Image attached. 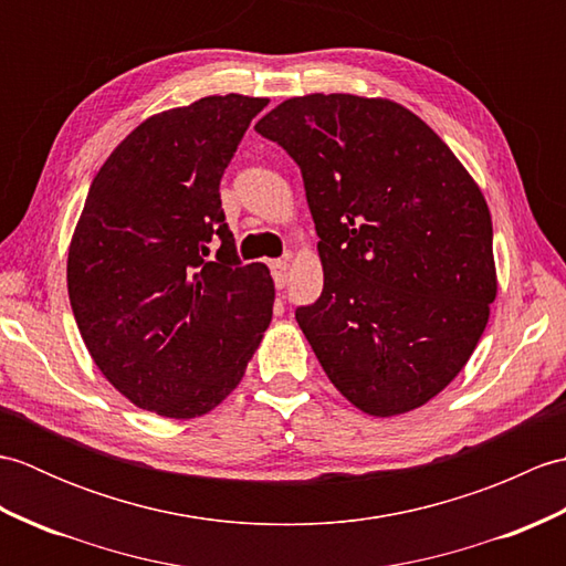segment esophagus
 Here are the masks:
<instances>
[{
  "label": "esophagus",
  "instance_id": "esophagus-1",
  "mask_svg": "<svg viewBox=\"0 0 566 566\" xmlns=\"http://www.w3.org/2000/svg\"><path fill=\"white\" fill-rule=\"evenodd\" d=\"M286 270H290L286 260H272L270 262V272H272V280L276 284V290H282V286L286 284Z\"/></svg>",
  "mask_w": 566,
  "mask_h": 566
}]
</instances>
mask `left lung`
Instances as JSON below:
<instances>
[{
  "label": "left lung",
  "mask_w": 566,
  "mask_h": 566,
  "mask_svg": "<svg viewBox=\"0 0 566 566\" xmlns=\"http://www.w3.org/2000/svg\"><path fill=\"white\" fill-rule=\"evenodd\" d=\"M304 177L323 292L296 323L369 416L423 406L460 375L496 298L494 231L474 179L401 104L306 94L255 124Z\"/></svg>",
  "instance_id": "8db88e82"
}]
</instances>
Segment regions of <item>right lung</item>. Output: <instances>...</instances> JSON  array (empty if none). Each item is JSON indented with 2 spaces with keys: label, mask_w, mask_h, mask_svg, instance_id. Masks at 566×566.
Masks as SVG:
<instances>
[{
  "label": "right lung",
  "mask_w": 566,
  "mask_h": 566,
  "mask_svg": "<svg viewBox=\"0 0 566 566\" xmlns=\"http://www.w3.org/2000/svg\"><path fill=\"white\" fill-rule=\"evenodd\" d=\"M264 106L226 94L150 116L90 187L67 255L70 306L102 375L146 411L219 406L272 321L270 270L240 262L219 191Z\"/></svg>",
  "instance_id": "obj_1"
}]
</instances>
